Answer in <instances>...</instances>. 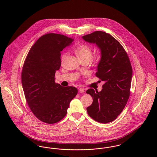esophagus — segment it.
Masks as SVG:
<instances>
[{"mask_svg":"<svg viewBox=\"0 0 157 157\" xmlns=\"http://www.w3.org/2000/svg\"><path fill=\"white\" fill-rule=\"evenodd\" d=\"M85 92V90L83 88H79V93H80V94H82V93H83Z\"/></svg>","mask_w":157,"mask_h":157,"instance_id":"esophagus-1","label":"esophagus"}]
</instances>
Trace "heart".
Listing matches in <instances>:
<instances>
[{
  "label": "heart",
  "instance_id": "obj_1",
  "mask_svg": "<svg viewBox=\"0 0 157 157\" xmlns=\"http://www.w3.org/2000/svg\"><path fill=\"white\" fill-rule=\"evenodd\" d=\"M75 52L80 60L84 59H90L92 57V50L91 48L86 45H81L75 48ZM67 56V53H65L61 57V62L63 63Z\"/></svg>",
  "mask_w": 157,
  "mask_h": 157
}]
</instances>
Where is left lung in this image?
<instances>
[{
  "label": "left lung",
  "mask_w": 157,
  "mask_h": 157,
  "mask_svg": "<svg viewBox=\"0 0 157 157\" xmlns=\"http://www.w3.org/2000/svg\"><path fill=\"white\" fill-rule=\"evenodd\" d=\"M82 39L96 44L100 49L101 59L95 75L105 82L100 92L92 88L86 90L93 98L92 104L86 110L93 120L106 124L115 120L127 104L132 69L123 46L111 35L96 31Z\"/></svg>",
  "instance_id": "8db88e82"
}]
</instances>
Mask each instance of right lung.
<instances>
[{
  "label": "right lung",
  "mask_w": 157,
  "mask_h": 157,
  "mask_svg": "<svg viewBox=\"0 0 157 157\" xmlns=\"http://www.w3.org/2000/svg\"><path fill=\"white\" fill-rule=\"evenodd\" d=\"M72 42L63 35H44L31 47L23 64L22 85L26 100L36 117L47 124L62 120L78 93L75 87L55 82L61 65L60 52Z\"/></svg>",
  "instance_id": "1"
}]
</instances>
